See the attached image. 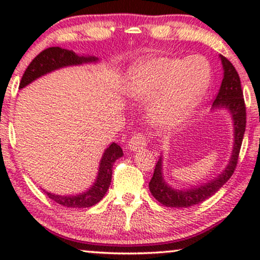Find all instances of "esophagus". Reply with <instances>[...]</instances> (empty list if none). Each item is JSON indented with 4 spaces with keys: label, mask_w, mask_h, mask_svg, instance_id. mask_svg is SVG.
<instances>
[{
    "label": "esophagus",
    "mask_w": 260,
    "mask_h": 260,
    "mask_svg": "<svg viewBox=\"0 0 260 260\" xmlns=\"http://www.w3.org/2000/svg\"><path fill=\"white\" fill-rule=\"evenodd\" d=\"M145 147H147V137H145L143 133L136 134V136H133L129 142H128V148H129V150L132 151L140 150V149Z\"/></svg>",
    "instance_id": "1"
}]
</instances>
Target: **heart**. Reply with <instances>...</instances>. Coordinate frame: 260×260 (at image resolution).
I'll use <instances>...</instances> for the list:
<instances>
[{
  "label": "heart",
  "mask_w": 260,
  "mask_h": 260,
  "mask_svg": "<svg viewBox=\"0 0 260 260\" xmlns=\"http://www.w3.org/2000/svg\"><path fill=\"white\" fill-rule=\"evenodd\" d=\"M210 82V66L193 56L155 57L136 62L128 71L126 92L140 103L154 101L149 117L160 128L175 127L201 103Z\"/></svg>",
  "instance_id": "heart-1"
}]
</instances>
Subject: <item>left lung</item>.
<instances>
[{
	"instance_id": "obj_1",
	"label": "left lung",
	"mask_w": 260,
	"mask_h": 260,
	"mask_svg": "<svg viewBox=\"0 0 260 260\" xmlns=\"http://www.w3.org/2000/svg\"><path fill=\"white\" fill-rule=\"evenodd\" d=\"M223 68V78L220 90L213 103V109H226L231 113L234 121V149L231 159L223 171L216 178L208 183L190 188V189H175L169 186L162 176V157L155 165L154 175L149 182V189L157 202L170 208H188L204 202L210 198L223 184L230 180L235 172L238 162V155L242 145L246 131V105H244L243 91L241 88V80L234 64L228 58L220 55Z\"/></svg>"
}]
</instances>
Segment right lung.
<instances>
[{"label": "right lung", "instance_id": "add662e5", "mask_svg": "<svg viewBox=\"0 0 260 260\" xmlns=\"http://www.w3.org/2000/svg\"><path fill=\"white\" fill-rule=\"evenodd\" d=\"M98 61L94 56H78L76 52L70 51V50L61 49V47H49V49L41 51L39 55L30 62L28 68L23 74L22 80H20L19 88H24L25 85L30 84L39 77L45 76V74L52 72V71L58 70V68L67 67V66H77L82 63H88V62ZM123 155L121 147L116 143L109 145L100 160L99 172H98L96 181L89 188L86 192L79 193L76 196H59L53 194V193L46 192L47 197L56 202L57 204L63 205L67 208H89L99 203L104 196L106 194L109 189L110 183H111L112 177V166L116 160L120 159Z\"/></svg>", "mask_w": 260, "mask_h": 260}]
</instances>
